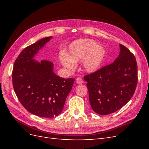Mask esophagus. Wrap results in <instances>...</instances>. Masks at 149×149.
Here are the masks:
<instances>
[{"mask_svg": "<svg viewBox=\"0 0 149 149\" xmlns=\"http://www.w3.org/2000/svg\"><path fill=\"white\" fill-rule=\"evenodd\" d=\"M76 82L78 84H82L83 83V80L81 78L78 77V78H77V79H76Z\"/></svg>", "mask_w": 149, "mask_h": 149, "instance_id": "34e87169", "label": "esophagus"}]
</instances>
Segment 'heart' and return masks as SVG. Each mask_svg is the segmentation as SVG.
I'll list each match as a JSON object with an SVG mask.
<instances>
[{"label":"heart","mask_w":149,"mask_h":149,"mask_svg":"<svg viewBox=\"0 0 149 149\" xmlns=\"http://www.w3.org/2000/svg\"><path fill=\"white\" fill-rule=\"evenodd\" d=\"M106 55L105 49L91 39H79L72 42L66 54L62 53L60 60L63 65L69 69L74 63L82 61L83 68L88 73H93L101 67Z\"/></svg>","instance_id":"b5f03b06"}]
</instances>
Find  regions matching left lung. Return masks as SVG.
<instances>
[{
    "mask_svg": "<svg viewBox=\"0 0 149 149\" xmlns=\"http://www.w3.org/2000/svg\"><path fill=\"white\" fill-rule=\"evenodd\" d=\"M119 45V55L112 63L84 76L90 104L98 114L107 115L119 110L136 91L138 80L136 59L128 48Z\"/></svg>",
    "mask_w": 149,
    "mask_h": 149,
    "instance_id": "1",
    "label": "left lung"
}]
</instances>
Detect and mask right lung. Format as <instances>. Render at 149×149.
Masks as SVG:
<instances>
[{"instance_id":"1","label":"right lung","mask_w":149,"mask_h":149,"mask_svg":"<svg viewBox=\"0 0 149 149\" xmlns=\"http://www.w3.org/2000/svg\"><path fill=\"white\" fill-rule=\"evenodd\" d=\"M51 38H42L24 48L17 58L12 74L13 88L22 105L30 113L48 118L61 113L74 81L54 73L52 62L33 59Z\"/></svg>"}]
</instances>
